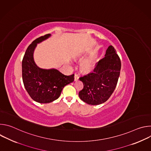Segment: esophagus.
Masks as SVG:
<instances>
[{"mask_svg": "<svg viewBox=\"0 0 151 151\" xmlns=\"http://www.w3.org/2000/svg\"><path fill=\"white\" fill-rule=\"evenodd\" d=\"M74 78H75V81H76V80H78V78H79V76H78V75L77 74V73H75V76H74Z\"/></svg>", "mask_w": 151, "mask_h": 151, "instance_id": "esophagus-1", "label": "esophagus"}]
</instances>
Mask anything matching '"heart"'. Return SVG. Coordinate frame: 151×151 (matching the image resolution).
I'll list each match as a JSON object with an SVG mask.
<instances>
[{
	"label": "heart",
	"mask_w": 151,
	"mask_h": 151,
	"mask_svg": "<svg viewBox=\"0 0 151 151\" xmlns=\"http://www.w3.org/2000/svg\"><path fill=\"white\" fill-rule=\"evenodd\" d=\"M81 67L83 71L89 72L94 68V62L92 59H87L83 61L81 64Z\"/></svg>",
	"instance_id": "obj_1"
}]
</instances>
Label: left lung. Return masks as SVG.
<instances>
[{
  "label": "left lung",
  "instance_id": "left-lung-1",
  "mask_svg": "<svg viewBox=\"0 0 151 151\" xmlns=\"http://www.w3.org/2000/svg\"><path fill=\"white\" fill-rule=\"evenodd\" d=\"M121 68L120 58L114 47L110 45L93 71L79 78L83 83V89L79 93L80 99L91 105L106 101L116 88Z\"/></svg>",
  "mask_w": 151,
  "mask_h": 151
}]
</instances>
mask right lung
<instances>
[{"label":"right lung","instance_id":"obj_1","mask_svg":"<svg viewBox=\"0 0 151 151\" xmlns=\"http://www.w3.org/2000/svg\"><path fill=\"white\" fill-rule=\"evenodd\" d=\"M51 36L47 34L35 39L28 47L22 61V78L30 97L40 103H48L57 99L64 86L73 82L74 75H64L56 69L38 68L33 60V51L37 43Z\"/></svg>","mask_w":151,"mask_h":151}]
</instances>
